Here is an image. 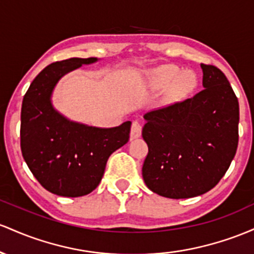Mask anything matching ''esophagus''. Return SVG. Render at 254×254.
I'll use <instances>...</instances> for the list:
<instances>
[{"mask_svg": "<svg viewBox=\"0 0 254 254\" xmlns=\"http://www.w3.org/2000/svg\"><path fill=\"white\" fill-rule=\"evenodd\" d=\"M141 135V125L138 121H133L130 128V138L136 139Z\"/></svg>", "mask_w": 254, "mask_h": 254, "instance_id": "1", "label": "esophagus"}]
</instances>
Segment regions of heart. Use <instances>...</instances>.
<instances>
[{
	"label": "heart",
	"mask_w": 254,
	"mask_h": 254,
	"mask_svg": "<svg viewBox=\"0 0 254 254\" xmlns=\"http://www.w3.org/2000/svg\"><path fill=\"white\" fill-rule=\"evenodd\" d=\"M150 84L153 90H165V101L168 103H178L186 98L195 89L196 78L192 72H181L176 65H161L152 70Z\"/></svg>",
	"instance_id": "b5f03b06"
}]
</instances>
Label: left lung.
<instances>
[{"instance_id": "obj_1", "label": "left lung", "mask_w": 254, "mask_h": 254, "mask_svg": "<svg viewBox=\"0 0 254 254\" xmlns=\"http://www.w3.org/2000/svg\"><path fill=\"white\" fill-rule=\"evenodd\" d=\"M204 90L192 98L145 114L149 153L142 179L172 199L201 195L218 184L239 141V102L217 67L200 64Z\"/></svg>"}]
</instances>
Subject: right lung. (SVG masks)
<instances>
[{"label": "right lung", "mask_w": 254, "mask_h": 254, "mask_svg": "<svg viewBox=\"0 0 254 254\" xmlns=\"http://www.w3.org/2000/svg\"><path fill=\"white\" fill-rule=\"evenodd\" d=\"M97 58H73L45 67L31 82L21 107L20 146L31 173L49 192L82 196L101 182L110 155L129 139L130 125L99 128L70 121L54 108L60 79Z\"/></svg>", "instance_id": "obj_1"}]
</instances>
